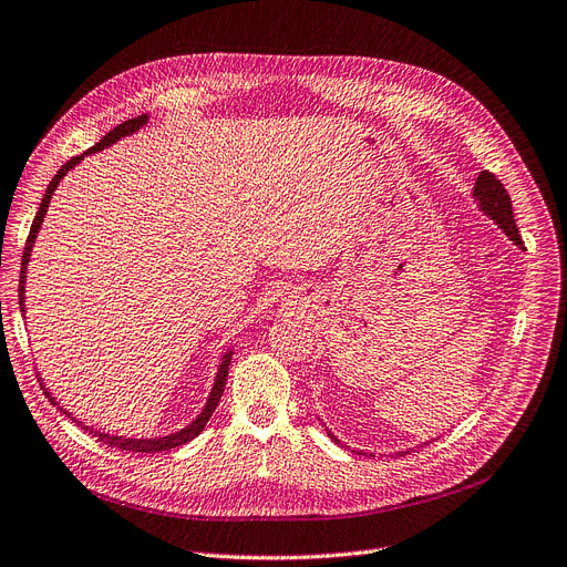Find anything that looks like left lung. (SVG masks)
<instances>
[{
    "label": "left lung",
    "instance_id": "8db88e82",
    "mask_svg": "<svg viewBox=\"0 0 567 567\" xmlns=\"http://www.w3.org/2000/svg\"><path fill=\"white\" fill-rule=\"evenodd\" d=\"M473 199L477 202L480 210L494 219V223L509 236V240H514L516 245H522V236H519V229H516V223H514V213H512V202H509V194L507 189L503 187V183L491 174V171H480V176L475 181V187H473ZM327 429V426H324ZM327 435L336 442V445L340 447H348L342 445V442L327 429ZM424 445H429V442H424ZM357 454H363V452H357ZM399 454H408V452H399ZM373 456V454H368Z\"/></svg>",
    "mask_w": 567,
    "mask_h": 567
}]
</instances>
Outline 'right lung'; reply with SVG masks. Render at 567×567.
<instances>
[{"label":"right lung","instance_id":"obj_1","mask_svg":"<svg viewBox=\"0 0 567 567\" xmlns=\"http://www.w3.org/2000/svg\"><path fill=\"white\" fill-rule=\"evenodd\" d=\"M147 125V115H138V117H132V120H127V122H122V125H117L115 130H111L100 143H94L90 151H85L83 155H79V157H73V159H69L58 174H55V178L51 181V185L45 187V194H43V199H41V206H39V210H37V215H34V223H32V229H30V236H28V243H24V252H22V268H20V285H18V303H20V312L24 315V280H28V266H30V257H32V250H34V240H37V236H39V231H41V225H43V217H45V213H48V206H51V199H53V194H55V189H58V185H60V181L69 174V171L76 166V164H81L87 155H92V153H100V151H104V147H111L113 143H117L120 138H125V136H132V134H136L141 127H145ZM231 354H234V350H227L225 354H223V359H219V365H217V373H215V382H213V389H210V393H208V401H206V405L202 408V412L194 416V420L185 426V429H178V431H174V433H168V435H155V437H127V435H113V433H109V431H96L94 426H85L81 420H76V416H73L66 408H62L58 401H55V396L51 391H48V386L43 384V380L39 378V382H41V386H43V393L48 396V401H51L60 412H64L66 416H71V422H76V424H81V429H85L87 433H92L96 440L100 442H106V445H111V447H117V450H122V452H141V454H155V452H168V450H176V447H181V445H185V442H189V440H194L196 435H199L204 429H206V424H208V420H210V414L215 412V408H217V403H219V399H223V393H225V384H227V375H229V363H231Z\"/></svg>","mask_w":567,"mask_h":567}]
</instances>
